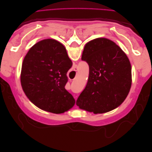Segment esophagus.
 Returning <instances> with one entry per match:
<instances>
[{
    "label": "esophagus",
    "mask_w": 152,
    "mask_h": 152,
    "mask_svg": "<svg viewBox=\"0 0 152 152\" xmlns=\"http://www.w3.org/2000/svg\"><path fill=\"white\" fill-rule=\"evenodd\" d=\"M77 70H78V68H77V66H75L74 68H73V71H75V72H76ZM77 97L76 96V97H75V100H77Z\"/></svg>",
    "instance_id": "34e87169"
}]
</instances>
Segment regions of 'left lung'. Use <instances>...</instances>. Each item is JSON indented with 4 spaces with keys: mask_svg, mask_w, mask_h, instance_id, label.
<instances>
[{
    "mask_svg": "<svg viewBox=\"0 0 152 152\" xmlns=\"http://www.w3.org/2000/svg\"><path fill=\"white\" fill-rule=\"evenodd\" d=\"M81 59L88 64L89 75L76 104L95 114L121 105L132 83L131 65L125 53L113 41L98 38L86 44Z\"/></svg>",
    "mask_w": 152,
    "mask_h": 152,
    "instance_id": "obj_1",
    "label": "left lung"
}]
</instances>
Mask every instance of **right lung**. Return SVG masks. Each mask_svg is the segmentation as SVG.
Returning a JSON list of instances; mask_svg holds the SVG:
<instances>
[{
	"label": "right lung",
	"instance_id": "right-lung-1",
	"mask_svg": "<svg viewBox=\"0 0 152 152\" xmlns=\"http://www.w3.org/2000/svg\"><path fill=\"white\" fill-rule=\"evenodd\" d=\"M72 66L63 44L50 39L39 41L30 48L23 61V90L40 109L56 114L66 112L75 103L65 88L67 72Z\"/></svg>",
	"mask_w": 152,
	"mask_h": 152
}]
</instances>
